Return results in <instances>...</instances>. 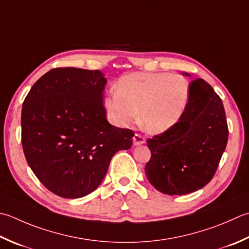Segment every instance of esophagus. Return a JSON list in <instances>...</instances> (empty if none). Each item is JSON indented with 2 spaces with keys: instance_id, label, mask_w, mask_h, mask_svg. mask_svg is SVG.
<instances>
[{
  "instance_id": "esophagus-1",
  "label": "esophagus",
  "mask_w": 249,
  "mask_h": 249,
  "mask_svg": "<svg viewBox=\"0 0 249 249\" xmlns=\"http://www.w3.org/2000/svg\"><path fill=\"white\" fill-rule=\"evenodd\" d=\"M133 142H134V145H139V144L144 143L145 139H144L143 136H141L139 134H135L134 138H133Z\"/></svg>"
}]
</instances>
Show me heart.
<instances>
[{
  "label": "heart",
  "mask_w": 249,
  "mask_h": 249,
  "mask_svg": "<svg viewBox=\"0 0 249 249\" xmlns=\"http://www.w3.org/2000/svg\"><path fill=\"white\" fill-rule=\"evenodd\" d=\"M190 85L186 77L167 72H137L122 76L116 91L105 98L110 120L127 126L138 119L150 134H162L176 126L186 113Z\"/></svg>",
  "instance_id": "b5f03b06"
}]
</instances>
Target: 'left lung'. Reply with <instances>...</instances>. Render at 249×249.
Returning a JSON list of instances; mask_svg holds the SVG:
<instances>
[{
    "label": "left lung",
    "mask_w": 249,
    "mask_h": 249,
    "mask_svg": "<svg viewBox=\"0 0 249 249\" xmlns=\"http://www.w3.org/2000/svg\"><path fill=\"white\" fill-rule=\"evenodd\" d=\"M228 136L220 97L203 79L193 80L181 121L147 140L151 159L144 170L149 182L168 196H184L205 187L216 173Z\"/></svg>",
    "instance_id": "obj_1"
}]
</instances>
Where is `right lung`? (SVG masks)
<instances>
[{
  "mask_svg": "<svg viewBox=\"0 0 249 249\" xmlns=\"http://www.w3.org/2000/svg\"><path fill=\"white\" fill-rule=\"evenodd\" d=\"M99 70L57 68L32 86L21 111V142L29 166L50 191L79 198L99 187L113 155L128 150L134 131L111 125Z\"/></svg>",
  "mask_w": 249,
  "mask_h": 249,
  "instance_id": "obj_1",
  "label": "right lung"
}]
</instances>
